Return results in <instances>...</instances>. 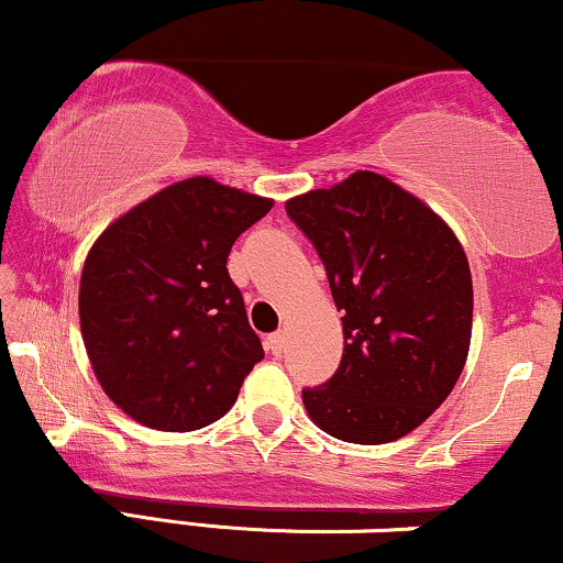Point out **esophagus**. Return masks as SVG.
Segmentation results:
<instances>
[{
    "mask_svg": "<svg viewBox=\"0 0 563 563\" xmlns=\"http://www.w3.org/2000/svg\"><path fill=\"white\" fill-rule=\"evenodd\" d=\"M266 347H268L274 355H282V350H284V334H282V332L268 334V336H266Z\"/></svg>",
    "mask_w": 563,
    "mask_h": 563,
    "instance_id": "esophagus-1",
    "label": "esophagus"
}]
</instances>
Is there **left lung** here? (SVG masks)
I'll list each match as a JSON object with an SVG mask.
<instances>
[{
  "label": "left lung",
  "mask_w": 563,
  "mask_h": 563,
  "mask_svg": "<svg viewBox=\"0 0 563 563\" xmlns=\"http://www.w3.org/2000/svg\"><path fill=\"white\" fill-rule=\"evenodd\" d=\"M342 310L340 368L302 389L323 432L382 445L416 429L464 372L472 271L438 213L389 178L358 170L287 202Z\"/></svg>",
  "instance_id": "obj_1"
}]
</instances>
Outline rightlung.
<instances>
[{"label":"right lung","instance_id":"1","mask_svg":"<svg viewBox=\"0 0 563 563\" xmlns=\"http://www.w3.org/2000/svg\"><path fill=\"white\" fill-rule=\"evenodd\" d=\"M271 205L187 178L118 218L91 247L78 292L84 345L108 398L139 424H213L263 361L227 261Z\"/></svg>","mask_w":563,"mask_h":563}]
</instances>
